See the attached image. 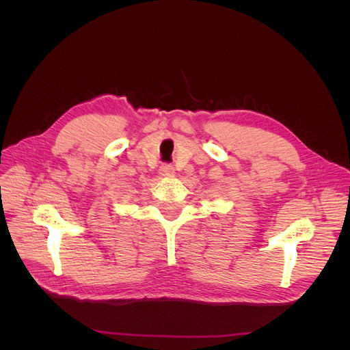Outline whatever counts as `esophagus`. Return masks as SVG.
I'll return each mask as SVG.
<instances>
[{"label": "esophagus", "mask_w": 350, "mask_h": 350, "mask_svg": "<svg viewBox=\"0 0 350 350\" xmlns=\"http://www.w3.org/2000/svg\"><path fill=\"white\" fill-rule=\"evenodd\" d=\"M159 171H161V175H163V176H171V175H174L175 169H174L172 165L165 163V165L161 166V169H159Z\"/></svg>", "instance_id": "esophagus-1"}]
</instances>
